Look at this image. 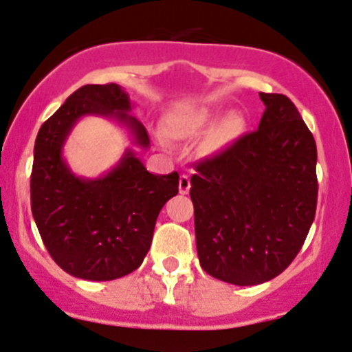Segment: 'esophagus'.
<instances>
[{"label": "esophagus", "mask_w": 352, "mask_h": 352, "mask_svg": "<svg viewBox=\"0 0 352 352\" xmlns=\"http://www.w3.org/2000/svg\"><path fill=\"white\" fill-rule=\"evenodd\" d=\"M189 189H190V179H189V175H186V173H182V175H180V180H179V190H180V194H187V192H189Z\"/></svg>", "instance_id": "1"}]
</instances>
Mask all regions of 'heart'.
Here are the masks:
<instances>
[{
    "instance_id": "b5f03b06",
    "label": "heart",
    "mask_w": 352,
    "mask_h": 352,
    "mask_svg": "<svg viewBox=\"0 0 352 352\" xmlns=\"http://www.w3.org/2000/svg\"><path fill=\"white\" fill-rule=\"evenodd\" d=\"M219 120L218 113L208 109H197L192 112L179 113L170 119V133L179 138H190L196 134L206 133ZM245 119L240 113H230L218 126L212 129L209 136V148L211 150H225L232 146L243 134Z\"/></svg>"
}]
</instances>
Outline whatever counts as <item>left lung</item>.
<instances>
[{
	"label": "left lung",
	"mask_w": 352,
	"mask_h": 352,
	"mask_svg": "<svg viewBox=\"0 0 352 352\" xmlns=\"http://www.w3.org/2000/svg\"><path fill=\"white\" fill-rule=\"evenodd\" d=\"M258 129L190 177L201 267L236 286L271 281L303 247L317 209V144L293 102L258 94Z\"/></svg>",
	"instance_id": "1"
}]
</instances>
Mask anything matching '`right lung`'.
<instances>
[{
	"instance_id": "1",
	"label": "right lung",
	"mask_w": 352,
	"mask_h": 352,
	"mask_svg": "<svg viewBox=\"0 0 352 352\" xmlns=\"http://www.w3.org/2000/svg\"><path fill=\"white\" fill-rule=\"evenodd\" d=\"M131 109L129 95L119 85H85L38 129L32 214L51 257L74 278L112 281L136 271L150 250L160 211L179 192V173H150L129 148L97 179L74 175L63 158L71 129L85 116L117 120L136 146L150 148L146 127Z\"/></svg>"
}]
</instances>
